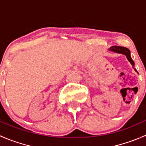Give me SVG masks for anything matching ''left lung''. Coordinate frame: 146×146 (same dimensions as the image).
I'll return each mask as SVG.
<instances>
[{"label": "left lung", "mask_w": 146, "mask_h": 146, "mask_svg": "<svg viewBox=\"0 0 146 146\" xmlns=\"http://www.w3.org/2000/svg\"><path fill=\"white\" fill-rule=\"evenodd\" d=\"M110 50L111 51H114V52L119 53V54H124V55L126 56V58H127L128 61H129L132 65H133V66H134V62H133V61L132 60V58H131L130 51H129V48H126V47H123V46H111V48H110ZM135 70L136 71V69H135Z\"/></svg>", "instance_id": "left-lung-1"}]
</instances>
